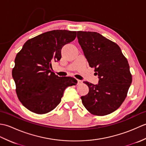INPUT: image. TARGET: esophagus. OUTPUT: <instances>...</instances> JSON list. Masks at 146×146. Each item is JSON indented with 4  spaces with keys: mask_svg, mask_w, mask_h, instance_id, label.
<instances>
[{
    "mask_svg": "<svg viewBox=\"0 0 146 146\" xmlns=\"http://www.w3.org/2000/svg\"><path fill=\"white\" fill-rule=\"evenodd\" d=\"M83 83V81L82 80H78V85H81Z\"/></svg>",
    "mask_w": 146,
    "mask_h": 146,
    "instance_id": "1",
    "label": "esophagus"
}]
</instances>
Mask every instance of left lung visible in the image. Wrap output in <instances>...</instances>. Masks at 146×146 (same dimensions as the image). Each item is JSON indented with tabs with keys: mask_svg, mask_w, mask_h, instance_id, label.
Listing matches in <instances>:
<instances>
[{
	"mask_svg": "<svg viewBox=\"0 0 146 146\" xmlns=\"http://www.w3.org/2000/svg\"><path fill=\"white\" fill-rule=\"evenodd\" d=\"M78 42L89 66L95 68L98 84L83 82L89 92L82 96L83 105L89 112L103 116L120 107L132 83L129 64L120 47L96 32L77 31Z\"/></svg>",
	"mask_w": 146,
	"mask_h": 146,
	"instance_id": "obj_1",
	"label": "left lung"
}]
</instances>
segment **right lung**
Instances as JSON below:
<instances>
[{"mask_svg":"<svg viewBox=\"0 0 146 146\" xmlns=\"http://www.w3.org/2000/svg\"><path fill=\"white\" fill-rule=\"evenodd\" d=\"M76 31L53 30L30 39L15 59L12 77L19 100L38 114L49 112L60 103L64 90L77 80L60 77L52 71V63L60 60L61 49L73 41Z\"/></svg>","mask_w":146,"mask_h":146,"instance_id":"1","label":"right lung"}]
</instances>
